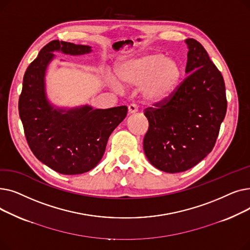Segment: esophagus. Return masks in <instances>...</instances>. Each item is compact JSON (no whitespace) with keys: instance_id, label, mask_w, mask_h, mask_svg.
Wrapping results in <instances>:
<instances>
[{"instance_id":"obj_1","label":"esophagus","mask_w":250,"mask_h":250,"mask_svg":"<svg viewBox=\"0 0 250 250\" xmlns=\"http://www.w3.org/2000/svg\"><path fill=\"white\" fill-rule=\"evenodd\" d=\"M138 110H139V107H138L137 104L132 103V104L128 105V113H135Z\"/></svg>"}]
</instances>
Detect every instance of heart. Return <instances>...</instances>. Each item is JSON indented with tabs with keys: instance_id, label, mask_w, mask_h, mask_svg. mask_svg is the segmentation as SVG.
I'll use <instances>...</instances> for the list:
<instances>
[{
	"instance_id": "obj_1",
	"label": "heart",
	"mask_w": 250,
	"mask_h": 250,
	"mask_svg": "<svg viewBox=\"0 0 250 250\" xmlns=\"http://www.w3.org/2000/svg\"><path fill=\"white\" fill-rule=\"evenodd\" d=\"M122 80L132 86H143V94L149 100H162L177 87L182 75L179 62L161 52L146 54L125 60L117 65ZM113 84L120 87L115 80Z\"/></svg>"
}]
</instances>
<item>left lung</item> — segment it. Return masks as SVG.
I'll list each match as a JSON object with an SVG mask.
<instances>
[{"instance_id":"1","label":"left lung","mask_w":250,"mask_h":250,"mask_svg":"<svg viewBox=\"0 0 250 250\" xmlns=\"http://www.w3.org/2000/svg\"><path fill=\"white\" fill-rule=\"evenodd\" d=\"M188 45V76L165 99L147 107L144 151L150 163L169 173L186 171L211 152L227 110L224 79L204 46Z\"/></svg>"}]
</instances>
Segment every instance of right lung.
<instances>
[{
  "mask_svg": "<svg viewBox=\"0 0 250 250\" xmlns=\"http://www.w3.org/2000/svg\"><path fill=\"white\" fill-rule=\"evenodd\" d=\"M54 50L84 55L91 47L60 41L44 45L24 74L19 115L26 141L39 161L61 174H81L99 163L109 136L125 118L127 107L84 106L65 112L52 108L44 93V74Z\"/></svg>",
  "mask_w": 250,
  "mask_h": 250,
  "instance_id": "obj_1",
  "label": "right lung"
}]
</instances>
